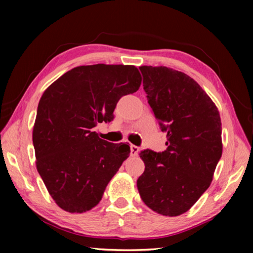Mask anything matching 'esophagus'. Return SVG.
<instances>
[{
	"label": "esophagus",
	"mask_w": 253,
	"mask_h": 253,
	"mask_svg": "<svg viewBox=\"0 0 253 253\" xmlns=\"http://www.w3.org/2000/svg\"><path fill=\"white\" fill-rule=\"evenodd\" d=\"M139 153V147L135 146V145H130V155L131 156H137Z\"/></svg>",
	"instance_id": "obj_1"
}]
</instances>
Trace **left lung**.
Wrapping results in <instances>:
<instances>
[{
    "instance_id": "left-lung-1",
    "label": "left lung",
    "mask_w": 253,
    "mask_h": 253,
    "mask_svg": "<svg viewBox=\"0 0 253 253\" xmlns=\"http://www.w3.org/2000/svg\"><path fill=\"white\" fill-rule=\"evenodd\" d=\"M144 90L168 148L140 152L145 170L137 188L149 209L165 216L188 211L208 190L222 155L219 110L190 76L168 67L143 66Z\"/></svg>"
}]
</instances>
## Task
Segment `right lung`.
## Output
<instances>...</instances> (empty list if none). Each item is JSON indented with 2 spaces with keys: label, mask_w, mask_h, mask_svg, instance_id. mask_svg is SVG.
Here are the masks:
<instances>
[{
  "label": "right lung",
  "mask_w": 253,
  "mask_h": 253,
  "mask_svg": "<svg viewBox=\"0 0 253 253\" xmlns=\"http://www.w3.org/2000/svg\"><path fill=\"white\" fill-rule=\"evenodd\" d=\"M140 84L135 66L98 63L76 67L45 89L32 140L37 169L59 208L84 213L100 202L130 148L99 138L92 128L113 121L118 100Z\"/></svg>",
  "instance_id": "right-lung-1"
}]
</instances>
